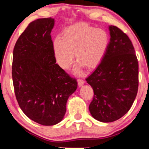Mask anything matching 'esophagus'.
Segmentation results:
<instances>
[{
  "label": "esophagus",
  "mask_w": 149,
  "mask_h": 149,
  "mask_svg": "<svg viewBox=\"0 0 149 149\" xmlns=\"http://www.w3.org/2000/svg\"><path fill=\"white\" fill-rule=\"evenodd\" d=\"M77 82H78V85L79 87H81V86H82V85L84 84V83H85V81L83 80V79H79L78 80H77Z\"/></svg>",
  "instance_id": "34e87169"
}]
</instances>
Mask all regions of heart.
Returning <instances> with one entry per match:
<instances>
[{
    "label": "heart",
    "instance_id": "1",
    "mask_svg": "<svg viewBox=\"0 0 149 149\" xmlns=\"http://www.w3.org/2000/svg\"><path fill=\"white\" fill-rule=\"evenodd\" d=\"M109 44L108 32L102 28H95L78 23L65 28L62 38H55L52 48L56 60L64 69L70 67L75 59L87 69L96 67L102 60ZM77 72L80 71L75 69Z\"/></svg>",
    "mask_w": 149,
    "mask_h": 149
}]
</instances>
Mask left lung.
I'll return each instance as SVG.
<instances>
[{
    "label": "left lung",
    "instance_id": "obj_1",
    "mask_svg": "<svg viewBox=\"0 0 149 149\" xmlns=\"http://www.w3.org/2000/svg\"><path fill=\"white\" fill-rule=\"evenodd\" d=\"M102 60L86 81L94 96L89 106L92 117L104 123L119 119L129 111L138 93V62L132 41L115 26Z\"/></svg>",
    "mask_w": 149,
    "mask_h": 149
}]
</instances>
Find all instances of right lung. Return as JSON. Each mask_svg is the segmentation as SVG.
I'll use <instances>...</instances> for the list:
<instances>
[{"instance_id":"obj_1","label":"right lung","mask_w":149,"mask_h":149,"mask_svg":"<svg viewBox=\"0 0 149 149\" xmlns=\"http://www.w3.org/2000/svg\"><path fill=\"white\" fill-rule=\"evenodd\" d=\"M53 18L28 24L16 42L12 78L22 111L32 121L54 125L63 119L66 102L77 88V81L56 64L51 32Z\"/></svg>"}]
</instances>
